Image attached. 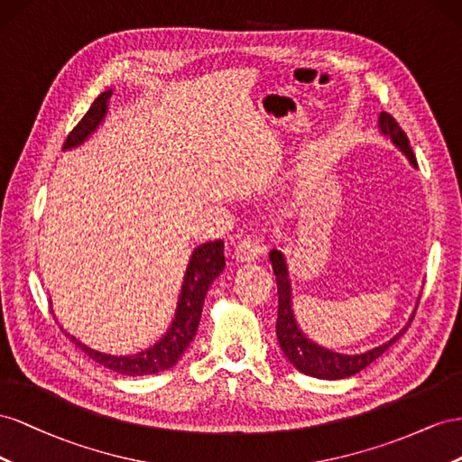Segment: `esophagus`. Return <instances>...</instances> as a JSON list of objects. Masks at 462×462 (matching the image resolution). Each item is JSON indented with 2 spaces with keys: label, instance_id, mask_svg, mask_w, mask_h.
I'll list each match as a JSON object with an SVG mask.
<instances>
[{
  "label": "esophagus",
  "instance_id": "1",
  "mask_svg": "<svg viewBox=\"0 0 462 462\" xmlns=\"http://www.w3.org/2000/svg\"><path fill=\"white\" fill-rule=\"evenodd\" d=\"M263 254V244L255 236H245V238L236 245L234 255L238 261H254Z\"/></svg>",
  "mask_w": 462,
  "mask_h": 462
}]
</instances>
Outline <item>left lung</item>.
<instances>
[{
	"label": "left lung",
	"mask_w": 462,
	"mask_h": 462,
	"mask_svg": "<svg viewBox=\"0 0 462 462\" xmlns=\"http://www.w3.org/2000/svg\"><path fill=\"white\" fill-rule=\"evenodd\" d=\"M379 131L385 137L393 141L394 147H397L411 164L416 168V156L412 152L411 143L397 120L387 112L379 114ZM269 259L273 263V273L276 276V288H279V318H276V338H279L281 350L292 364L298 372L318 377V379H345L354 374L362 372L365 365H370L374 360H377L381 354H383L393 342H397L404 333L408 325L394 335L391 340L383 342L372 350L362 352V354H340L335 350H328L318 342H313L304 335V331L298 327L294 310H292V286H290L288 279V265L286 257L279 249H271ZM414 318V313H412ZM412 321V319H411Z\"/></svg>",
	"instance_id": "obj_1"
}]
</instances>
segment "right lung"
I'll return each mask as SVG.
<instances>
[{
  "mask_svg": "<svg viewBox=\"0 0 462 462\" xmlns=\"http://www.w3.org/2000/svg\"><path fill=\"white\" fill-rule=\"evenodd\" d=\"M110 97H112V90L100 92L98 98L90 104V108L85 114L83 120L73 127L68 139H65L63 151L79 147V144H83L92 134H95L97 127L102 124L104 117H106ZM224 265H226V263H224L222 240L207 242L193 249L188 263L186 276H183L174 321L168 327L166 335L147 350H141L134 356H114V354L100 352L83 345L81 340L75 338L69 333L65 335H68L75 345L88 356V358L122 375L135 377V375H151V374L170 370V367L178 364L181 354L186 352L188 346L191 345V340L197 333V327H199L207 290L210 284H213L217 276L224 271Z\"/></svg>",
  "mask_w": 462,
  "mask_h": 462,
  "instance_id": "1",
  "label": "right lung"
}]
</instances>
